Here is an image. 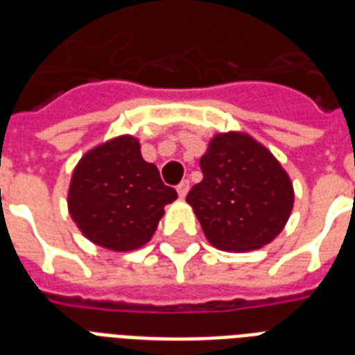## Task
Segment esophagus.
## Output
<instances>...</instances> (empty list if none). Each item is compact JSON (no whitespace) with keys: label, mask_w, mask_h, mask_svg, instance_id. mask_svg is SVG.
<instances>
[{"label":"esophagus","mask_w":355,"mask_h":355,"mask_svg":"<svg viewBox=\"0 0 355 355\" xmlns=\"http://www.w3.org/2000/svg\"><path fill=\"white\" fill-rule=\"evenodd\" d=\"M189 189V180H182V182L178 184L177 186V191H178V197H186V193H188Z\"/></svg>","instance_id":"esophagus-1"}]
</instances>
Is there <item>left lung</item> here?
Listing matches in <instances>:
<instances>
[{
    "label": "left lung",
    "instance_id": "8db88e82",
    "mask_svg": "<svg viewBox=\"0 0 355 355\" xmlns=\"http://www.w3.org/2000/svg\"><path fill=\"white\" fill-rule=\"evenodd\" d=\"M199 166L202 180L186 200L214 247L245 252L282 232L293 208V186L263 145L245 134H217Z\"/></svg>",
    "mask_w": 355,
    "mask_h": 355
}]
</instances>
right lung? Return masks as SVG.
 I'll return each mask as SVG.
<instances>
[{
    "mask_svg": "<svg viewBox=\"0 0 355 355\" xmlns=\"http://www.w3.org/2000/svg\"><path fill=\"white\" fill-rule=\"evenodd\" d=\"M177 191L141 158L138 139L121 136L83 156L69 186V214L90 241L110 250H134L155 234L164 206Z\"/></svg>",
    "mask_w": 355,
    "mask_h": 355,
    "instance_id": "1",
    "label": "right lung"
}]
</instances>
